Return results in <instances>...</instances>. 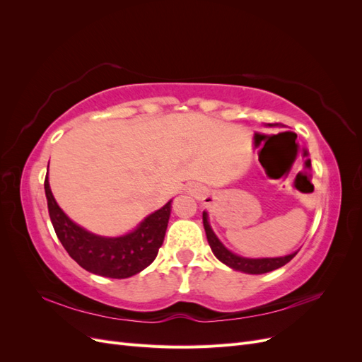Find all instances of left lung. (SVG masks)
<instances>
[{
    "mask_svg": "<svg viewBox=\"0 0 362 362\" xmlns=\"http://www.w3.org/2000/svg\"><path fill=\"white\" fill-rule=\"evenodd\" d=\"M267 125L273 127V125H278V124H267ZM202 222H204V228H205L206 240H208V243H210V247L213 250V254L216 255V258L218 261H222L223 264H226L228 267H231L237 272L249 273V275H262V273H267V272L276 270L282 266H286L287 262L291 261L294 258V255L298 254V252H293V254H290V255L276 257V258H246V257H240V255L234 254V252L226 249L221 240L217 238V235L214 234V231L210 226V222H208V213L206 211L202 213Z\"/></svg>",
    "mask_w": 362,
    "mask_h": 362,
    "instance_id": "obj_1",
    "label": "left lung"
}]
</instances>
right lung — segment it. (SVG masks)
I'll use <instances>...</instances> for the list:
<instances>
[{
	"mask_svg": "<svg viewBox=\"0 0 362 362\" xmlns=\"http://www.w3.org/2000/svg\"><path fill=\"white\" fill-rule=\"evenodd\" d=\"M43 185L54 231L71 258L87 272L124 279L146 269L156 259L166 234L172 201L145 217L134 231L119 237H103L87 231L64 214L54 199L48 175Z\"/></svg>",
	"mask_w": 362,
	"mask_h": 362,
	"instance_id": "add662e5",
	"label": "right lung"
}]
</instances>
